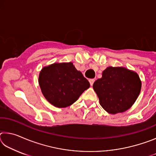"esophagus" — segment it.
<instances>
[{"label": "esophagus", "mask_w": 156, "mask_h": 156, "mask_svg": "<svg viewBox=\"0 0 156 156\" xmlns=\"http://www.w3.org/2000/svg\"><path fill=\"white\" fill-rule=\"evenodd\" d=\"M94 82H95V80H94V79H90V80H89V83H90L91 86L93 85Z\"/></svg>", "instance_id": "1"}]
</instances>
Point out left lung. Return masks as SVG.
Instances as JSON below:
<instances>
[{
  "instance_id": "8db88e82",
  "label": "left lung",
  "mask_w": 156,
  "mask_h": 156,
  "mask_svg": "<svg viewBox=\"0 0 156 156\" xmlns=\"http://www.w3.org/2000/svg\"><path fill=\"white\" fill-rule=\"evenodd\" d=\"M138 73L125 67H109L93 88L101 107L111 114L122 113L134 104L141 90Z\"/></svg>"
}]
</instances>
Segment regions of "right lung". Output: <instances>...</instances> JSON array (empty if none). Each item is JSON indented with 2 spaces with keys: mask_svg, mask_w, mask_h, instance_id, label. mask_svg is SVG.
<instances>
[{
  "mask_svg": "<svg viewBox=\"0 0 156 156\" xmlns=\"http://www.w3.org/2000/svg\"><path fill=\"white\" fill-rule=\"evenodd\" d=\"M43 96L54 106H70L90 87L89 81L72 62L54 63L44 67L38 78Z\"/></svg>",
  "mask_w": 156,
  "mask_h": 156,
  "instance_id": "1",
  "label": "right lung"
}]
</instances>
